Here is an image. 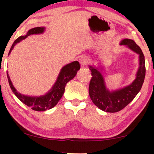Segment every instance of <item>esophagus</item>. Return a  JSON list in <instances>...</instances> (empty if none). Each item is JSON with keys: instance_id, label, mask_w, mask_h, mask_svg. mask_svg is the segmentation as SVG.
Masks as SVG:
<instances>
[{"instance_id": "esophagus-1", "label": "esophagus", "mask_w": 154, "mask_h": 154, "mask_svg": "<svg viewBox=\"0 0 154 154\" xmlns=\"http://www.w3.org/2000/svg\"><path fill=\"white\" fill-rule=\"evenodd\" d=\"M79 62H80L81 66H84L88 64V62H89V60H88V57H86V56H82V57L79 59Z\"/></svg>"}]
</instances>
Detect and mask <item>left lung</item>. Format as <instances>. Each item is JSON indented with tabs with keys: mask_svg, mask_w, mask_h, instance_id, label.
Returning <instances> with one entry per match:
<instances>
[{
	"mask_svg": "<svg viewBox=\"0 0 154 154\" xmlns=\"http://www.w3.org/2000/svg\"><path fill=\"white\" fill-rule=\"evenodd\" d=\"M120 45L127 46L139 54V67L136 79L131 84L115 91H109L106 88L101 71L97 68L89 66L91 72V79L88 87L90 98L95 106L106 112H117L127 106L141 90L145 77V60L139 46L130 38L123 39Z\"/></svg>",
	"mask_w": 154,
	"mask_h": 154,
	"instance_id": "obj_1",
	"label": "left lung"
}]
</instances>
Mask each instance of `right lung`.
<instances>
[{"label": "right lung", "mask_w": 154, "mask_h": 154, "mask_svg": "<svg viewBox=\"0 0 154 154\" xmlns=\"http://www.w3.org/2000/svg\"><path fill=\"white\" fill-rule=\"evenodd\" d=\"M44 31L45 27H34V28L30 29L25 35H21V36L18 37L14 42L12 47L10 48L9 54H10L11 51L14 48V46L17 43L19 42L20 41L24 39L27 36L32 35V34L42 33ZM80 68V63L77 61L72 62V63L65 66L64 67H63V68H62L61 71H60L58 77H57V81L54 83L52 88L50 91H48V93H46L45 95L39 96V97H32V96L24 95V94L18 92L17 90L15 88V87L13 86V85H12V82H11L8 72H7V74L9 84H10L11 89L13 91L14 94H15V96L22 103H24L25 105L30 107L32 110H35V111H45V110L53 108V107L55 106L57 104L59 100L61 99L63 94H64L66 85L67 84L68 81L72 80L75 77L77 71Z\"/></svg>", "instance_id": "right-lung-1"}]
</instances>
